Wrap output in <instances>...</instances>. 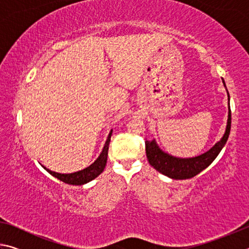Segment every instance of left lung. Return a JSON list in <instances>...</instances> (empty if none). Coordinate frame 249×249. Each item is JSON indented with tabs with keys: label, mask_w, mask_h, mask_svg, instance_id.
Returning a JSON list of instances; mask_svg holds the SVG:
<instances>
[{
	"label": "left lung",
	"mask_w": 249,
	"mask_h": 249,
	"mask_svg": "<svg viewBox=\"0 0 249 249\" xmlns=\"http://www.w3.org/2000/svg\"><path fill=\"white\" fill-rule=\"evenodd\" d=\"M224 83V81H223ZM225 86V83H224ZM229 95V119H227V125L225 133L223 135L220 142H217L212 148L202 154L200 156L192 158H178L174 157L169 154L165 153L159 148L157 142L153 141H146V156L147 159L156 170L160 174L169 177L171 179L183 180L190 179L199 175L202 170L208 168L213 160L217 157L223 147L229 140V135L231 132V107H230V94Z\"/></svg>",
	"instance_id": "obj_1"
}]
</instances>
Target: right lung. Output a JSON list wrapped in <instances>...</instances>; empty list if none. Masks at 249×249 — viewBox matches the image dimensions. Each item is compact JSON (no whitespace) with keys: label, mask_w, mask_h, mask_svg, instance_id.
<instances>
[{"label":"right lung","mask_w":249,"mask_h":249,"mask_svg":"<svg viewBox=\"0 0 249 249\" xmlns=\"http://www.w3.org/2000/svg\"><path fill=\"white\" fill-rule=\"evenodd\" d=\"M111 136H112V129L109 132L107 140L105 142V145L103 147L102 153L100 154L99 158L95 160V161L90 165L88 168L83 170H80L77 172H73V174H58V172H54L45 168L50 175L53 176L54 178L59 179L62 182L68 183V184H73V185H81L84 183L90 182L91 180L95 179L100 174H102L105 165H107V151H108V145H109V141H111Z\"/></svg>","instance_id":"right-lung-1"}]
</instances>
